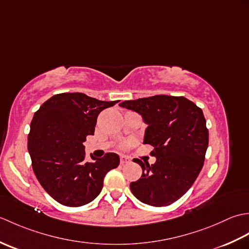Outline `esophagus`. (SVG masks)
Listing matches in <instances>:
<instances>
[{
    "label": "esophagus",
    "mask_w": 249,
    "mask_h": 249,
    "mask_svg": "<svg viewBox=\"0 0 249 249\" xmlns=\"http://www.w3.org/2000/svg\"><path fill=\"white\" fill-rule=\"evenodd\" d=\"M120 161H121L122 165H124V163H127V162H129V161H130V160H129V158H128L127 156L121 155V156H120Z\"/></svg>",
    "instance_id": "1"
}]
</instances>
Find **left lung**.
Returning <instances> with one entry per match:
<instances>
[{"instance_id":"8db88e82","label":"left lung","mask_w":249,"mask_h":249,"mask_svg":"<svg viewBox=\"0 0 249 249\" xmlns=\"http://www.w3.org/2000/svg\"><path fill=\"white\" fill-rule=\"evenodd\" d=\"M121 107L139 113L147 124L144 144L156 157L153 165L135 158L142 176L129 187L135 197L152 206H166L192 187L203 167L209 130L202 110L183 96H155L125 100Z\"/></svg>"}]
</instances>
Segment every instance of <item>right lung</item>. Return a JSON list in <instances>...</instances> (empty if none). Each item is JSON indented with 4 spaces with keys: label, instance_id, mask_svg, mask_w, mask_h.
<instances>
[{
    "label": "right lung",
    "instance_id": "obj_1",
    "mask_svg": "<svg viewBox=\"0 0 249 249\" xmlns=\"http://www.w3.org/2000/svg\"><path fill=\"white\" fill-rule=\"evenodd\" d=\"M114 102H103L83 93H61L40 106L31 122L28 149L32 167L41 186L66 206L88 204L102 192L108 171L119 166L120 157L107 153L91 155L87 162L83 142L94 135L97 116Z\"/></svg>",
    "mask_w": 249,
    "mask_h": 249
}]
</instances>
